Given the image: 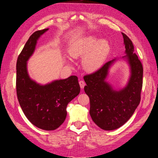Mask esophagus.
I'll return each instance as SVG.
<instances>
[{"label":"esophagus","instance_id":"34e87169","mask_svg":"<svg viewBox=\"0 0 158 158\" xmlns=\"http://www.w3.org/2000/svg\"><path fill=\"white\" fill-rule=\"evenodd\" d=\"M79 85H80V87H81V88L83 89V88H84V87H85V81H82V80H81V81H79Z\"/></svg>","mask_w":158,"mask_h":158}]
</instances>
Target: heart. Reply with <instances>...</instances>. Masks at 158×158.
<instances>
[{
    "label": "heart",
    "mask_w": 158,
    "mask_h": 158,
    "mask_svg": "<svg viewBox=\"0 0 158 158\" xmlns=\"http://www.w3.org/2000/svg\"><path fill=\"white\" fill-rule=\"evenodd\" d=\"M110 52V45L104 40H99L90 36L74 43L69 48V54L72 58L84 56L83 68L88 72L97 70L103 64Z\"/></svg>",
    "instance_id": "heart-1"
}]
</instances>
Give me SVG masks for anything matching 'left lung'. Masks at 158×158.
<instances>
[{
	"label": "left lung",
	"instance_id": "8db88e82",
	"mask_svg": "<svg viewBox=\"0 0 158 158\" xmlns=\"http://www.w3.org/2000/svg\"><path fill=\"white\" fill-rule=\"evenodd\" d=\"M126 55L130 66L131 76L127 85L115 90L106 81L108 70L114 59L105 63L95 72L86 75L84 89L89 98V114L99 127L106 131L118 129L127 122L133 114L141 99L143 85V66L135 52L134 45L129 38L122 32Z\"/></svg>",
	"mask_w": 158,
	"mask_h": 158
}]
</instances>
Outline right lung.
Masks as SVG:
<instances>
[{
  "label": "right lung",
  "instance_id": "obj_1",
  "mask_svg": "<svg viewBox=\"0 0 158 158\" xmlns=\"http://www.w3.org/2000/svg\"><path fill=\"white\" fill-rule=\"evenodd\" d=\"M48 29L35 32L19 54L16 62V94L22 110L36 127L52 131L64 122L68 104L79 94L78 78L56 80L45 85L32 80L27 72V61L34 52L37 40Z\"/></svg>",
  "mask_w": 158,
  "mask_h": 158
}]
</instances>
